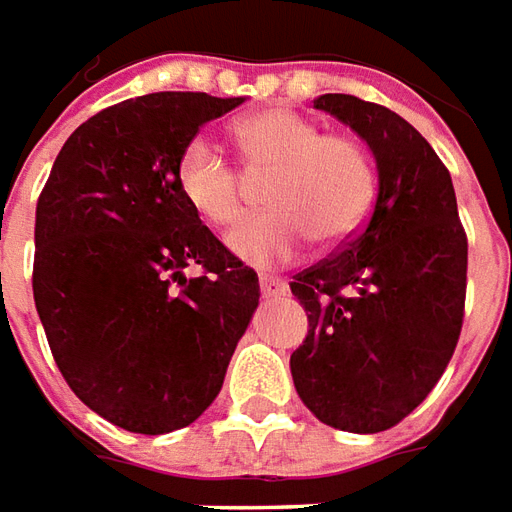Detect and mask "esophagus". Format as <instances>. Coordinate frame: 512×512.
<instances>
[{"label": "esophagus", "instance_id": "obj_1", "mask_svg": "<svg viewBox=\"0 0 512 512\" xmlns=\"http://www.w3.org/2000/svg\"><path fill=\"white\" fill-rule=\"evenodd\" d=\"M259 289H262L264 297H281L286 295V281L284 278H278V275H262L259 278Z\"/></svg>", "mask_w": 512, "mask_h": 512}]
</instances>
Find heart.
Masks as SVG:
<instances>
[{
  "label": "heart",
  "instance_id": "b5f03b06",
  "mask_svg": "<svg viewBox=\"0 0 512 512\" xmlns=\"http://www.w3.org/2000/svg\"><path fill=\"white\" fill-rule=\"evenodd\" d=\"M245 173L206 137L181 151V198L209 226L228 228L245 215L250 181H264L273 206L228 237L239 259L275 267L297 259L311 237L339 245L364 226L375 204V168L364 146L347 134L322 132L306 115L264 110L237 123Z\"/></svg>",
  "mask_w": 512,
  "mask_h": 512
}]
</instances>
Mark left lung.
<instances>
[{
  "mask_svg": "<svg viewBox=\"0 0 512 512\" xmlns=\"http://www.w3.org/2000/svg\"><path fill=\"white\" fill-rule=\"evenodd\" d=\"M314 107L364 137L378 192L364 226L292 278L308 333L289 366L320 422L380 433L422 405L455 353L469 242L447 165L411 123L347 93Z\"/></svg>",
  "mask_w": 512,
  "mask_h": 512,
  "instance_id": "obj_1",
  "label": "left lung"
}]
</instances>
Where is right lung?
I'll return each mask as SVG.
<instances>
[{"label":"right lung","mask_w":512,"mask_h":512,"mask_svg":"<svg viewBox=\"0 0 512 512\" xmlns=\"http://www.w3.org/2000/svg\"><path fill=\"white\" fill-rule=\"evenodd\" d=\"M242 99L148 93L82 123L35 209L32 292L54 364L129 433L195 422L223 389L259 275L181 198L176 165ZM184 266H201L187 279Z\"/></svg>","instance_id":"obj_1"}]
</instances>
